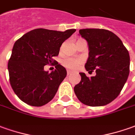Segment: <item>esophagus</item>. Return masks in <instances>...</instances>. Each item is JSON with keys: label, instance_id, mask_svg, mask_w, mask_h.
<instances>
[{"label": "esophagus", "instance_id": "1", "mask_svg": "<svg viewBox=\"0 0 135 135\" xmlns=\"http://www.w3.org/2000/svg\"><path fill=\"white\" fill-rule=\"evenodd\" d=\"M71 74V71H69V70H68V71H67V75H68V76H69V75H70Z\"/></svg>", "mask_w": 135, "mask_h": 135}]
</instances>
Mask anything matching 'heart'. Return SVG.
I'll list each match as a JSON object with an SVG mask.
<instances>
[{
    "label": "heart",
    "instance_id": "1",
    "mask_svg": "<svg viewBox=\"0 0 135 135\" xmlns=\"http://www.w3.org/2000/svg\"><path fill=\"white\" fill-rule=\"evenodd\" d=\"M83 63V60L80 58H66L62 60V64L64 67H66L69 70L75 71L78 70Z\"/></svg>",
    "mask_w": 135,
    "mask_h": 135
}]
</instances>
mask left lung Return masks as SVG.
I'll return each instance as SVG.
<instances>
[{
  "instance_id": "8db88e82",
  "label": "left lung",
  "mask_w": 135,
  "mask_h": 135,
  "mask_svg": "<svg viewBox=\"0 0 135 135\" xmlns=\"http://www.w3.org/2000/svg\"><path fill=\"white\" fill-rule=\"evenodd\" d=\"M79 35L87 41L89 57L86 71L96 72L88 78L80 72L81 80L74 88L80 101L89 106H102L113 101L120 93L129 74L130 57L121 40L103 29H83Z\"/></svg>"
}]
</instances>
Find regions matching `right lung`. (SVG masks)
Masks as SVG:
<instances>
[{"mask_svg": "<svg viewBox=\"0 0 135 135\" xmlns=\"http://www.w3.org/2000/svg\"><path fill=\"white\" fill-rule=\"evenodd\" d=\"M75 31L33 29L15 43L8 70L11 86L23 102L42 106L55 97L67 72L52 57L58 55L62 44ZM49 63L56 68L51 73L44 70Z\"/></svg>", "mask_w": 135, "mask_h": 135, "instance_id": "add662e5", "label": "right lung"}]
</instances>
